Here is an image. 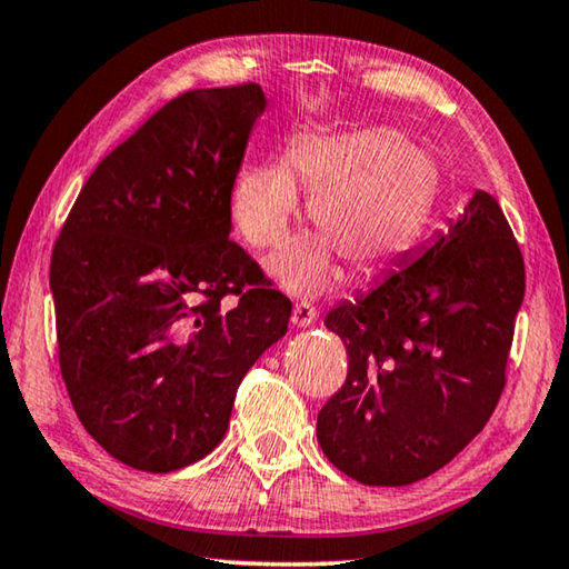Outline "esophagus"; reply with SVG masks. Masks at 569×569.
<instances>
[{"instance_id":"esophagus-1","label":"esophagus","mask_w":569,"mask_h":569,"mask_svg":"<svg viewBox=\"0 0 569 569\" xmlns=\"http://www.w3.org/2000/svg\"><path fill=\"white\" fill-rule=\"evenodd\" d=\"M316 316H319V311H316V308H313L311 303L298 301V303L293 306L291 321H293L296 329H308V326H311V323L316 321Z\"/></svg>"}]
</instances>
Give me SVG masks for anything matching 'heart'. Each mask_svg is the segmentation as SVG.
Returning a JSON list of instances; mask_svg holds the SVG:
<instances>
[{
	"label": "heart",
	"mask_w": 569,
	"mask_h": 569,
	"mask_svg": "<svg viewBox=\"0 0 569 569\" xmlns=\"http://www.w3.org/2000/svg\"><path fill=\"white\" fill-rule=\"evenodd\" d=\"M298 182L311 190V220L321 236L283 250L271 271L291 293L313 296L333 281L336 256L356 273H373L409 250L437 206L441 170L399 130H306L288 158L238 172L230 213L250 246L286 243L303 208Z\"/></svg>",
	"instance_id": "obj_1"
}]
</instances>
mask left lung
Returning a JSON list of instances; mask_svg holds the SVG:
<instances>
[{
    "instance_id": "obj_1",
    "label": "left lung",
    "mask_w": 569,
    "mask_h": 569,
    "mask_svg": "<svg viewBox=\"0 0 569 569\" xmlns=\"http://www.w3.org/2000/svg\"><path fill=\"white\" fill-rule=\"evenodd\" d=\"M397 266L323 321L346 346L349 373L316 437L333 467L369 487L435 475L485 429L525 298L522 253L485 190Z\"/></svg>"
}]
</instances>
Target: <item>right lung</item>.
<instances>
[{"label":"right lung","mask_w":569,"mask_h":569,"mask_svg":"<svg viewBox=\"0 0 569 569\" xmlns=\"http://www.w3.org/2000/svg\"><path fill=\"white\" fill-rule=\"evenodd\" d=\"M263 110L256 82L170 100L94 168L54 243L67 393L132 469L210 455L240 381L288 331L291 301L230 240V192Z\"/></svg>","instance_id":"1"}]
</instances>
